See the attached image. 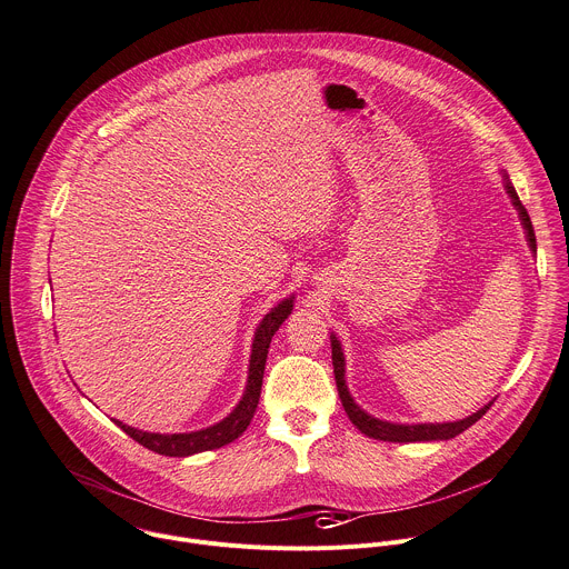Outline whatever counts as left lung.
Returning a JSON list of instances; mask_svg holds the SVG:
<instances>
[{
  "label": "left lung",
  "mask_w": 569,
  "mask_h": 569,
  "mask_svg": "<svg viewBox=\"0 0 569 569\" xmlns=\"http://www.w3.org/2000/svg\"><path fill=\"white\" fill-rule=\"evenodd\" d=\"M502 176V184H505V192L511 199V206L518 212L520 226L525 230V239L529 246V252L536 254V237H533V228L529 221V214L525 210V206L520 203L516 189L509 180V173L505 169H500ZM330 348H332V368H335V382H337V391H339V400L343 405L346 416L350 418V422L368 438L372 440H385V442H436V440H451L456 436H460L462 431H467L471 425H476L493 405L487 402L482 409H478L476 413L462 418V420H453V422H391V420H382V418H375L368 411H363L355 398L348 391L346 385V355H343V346L339 341V337L335 332H330Z\"/></svg>",
  "instance_id": "8db88e82"
}]
</instances>
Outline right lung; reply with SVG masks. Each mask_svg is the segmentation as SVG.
<instances>
[{
  "label": "right lung",
  "mask_w": 569,
  "mask_h": 569,
  "mask_svg": "<svg viewBox=\"0 0 569 569\" xmlns=\"http://www.w3.org/2000/svg\"><path fill=\"white\" fill-rule=\"evenodd\" d=\"M292 308H295V295H288L274 308H270L263 315V319L259 321L254 337H252V346H250L246 391H243L239 405L217 425L199 429V431H184V433H149V431L129 427L120 420H113V422L138 445L147 447L149 451H156L160 456H169V458H187L194 453L221 449V447L234 442L250 427V422L254 418V411H257L259 398H261L263 370H266L270 341H272L274 332L279 330V326L290 317Z\"/></svg>",
  "instance_id": "1"
}]
</instances>
